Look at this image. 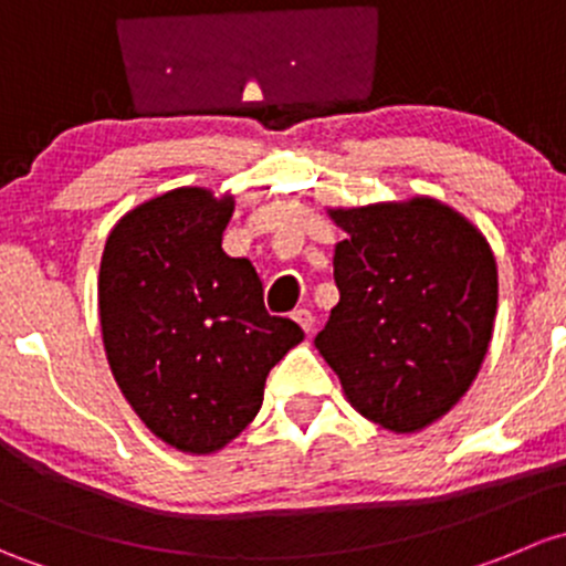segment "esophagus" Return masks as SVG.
<instances>
[{"mask_svg": "<svg viewBox=\"0 0 566 566\" xmlns=\"http://www.w3.org/2000/svg\"><path fill=\"white\" fill-rule=\"evenodd\" d=\"M291 318H294V322L300 324L302 329L307 332V335H311V332H313V324H316V318H313V313L307 311V307H300V311H294V313H291Z\"/></svg>", "mask_w": 566, "mask_h": 566, "instance_id": "obj_1", "label": "esophagus"}]
</instances>
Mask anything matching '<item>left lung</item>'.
Returning a JSON list of instances; mask_svg holds the SVG:
<instances>
[{"label": "left lung", "mask_w": 566, "mask_h": 566, "mask_svg": "<svg viewBox=\"0 0 566 566\" xmlns=\"http://www.w3.org/2000/svg\"><path fill=\"white\" fill-rule=\"evenodd\" d=\"M340 302L316 335L348 403L417 433L469 392L493 337L499 272L482 231L436 198L326 209Z\"/></svg>", "instance_id": "8db88e82"}]
</instances>
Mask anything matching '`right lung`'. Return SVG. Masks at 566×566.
<instances>
[{"label":"right lung","instance_id":"right-lung-1","mask_svg":"<svg viewBox=\"0 0 566 566\" xmlns=\"http://www.w3.org/2000/svg\"><path fill=\"white\" fill-rule=\"evenodd\" d=\"M234 196L177 188L111 229L97 277L122 395L168 447L212 455L261 409L270 370L305 337L270 316L248 259L223 253Z\"/></svg>","mask_w":566,"mask_h":566}]
</instances>
